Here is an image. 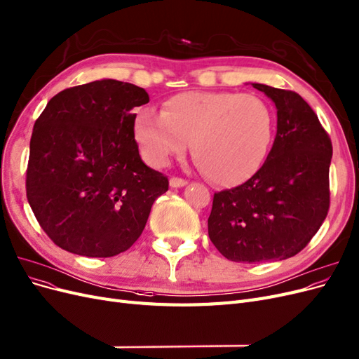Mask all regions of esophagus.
<instances>
[{"instance_id":"34e87169","label":"esophagus","mask_w":359,"mask_h":359,"mask_svg":"<svg viewBox=\"0 0 359 359\" xmlns=\"http://www.w3.org/2000/svg\"><path fill=\"white\" fill-rule=\"evenodd\" d=\"M169 185L172 189H178V187H184V185H187V180L184 178H178V177H172L169 180Z\"/></svg>"}]
</instances>
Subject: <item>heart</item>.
<instances>
[{
    "mask_svg": "<svg viewBox=\"0 0 359 359\" xmlns=\"http://www.w3.org/2000/svg\"><path fill=\"white\" fill-rule=\"evenodd\" d=\"M273 130V111L263 97L238 92H182L168 97L162 113L145 108L135 120L148 165L166 166L191 141L194 162L222 187H236L257 174Z\"/></svg>",
    "mask_w": 359,
    "mask_h": 359,
    "instance_id": "heart-1",
    "label": "heart"
}]
</instances>
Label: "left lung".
<instances>
[{
  "label": "left lung",
  "instance_id": "1",
  "mask_svg": "<svg viewBox=\"0 0 359 359\" xmlns=\"http://www.w3.org/2000/svg\"><path fill=\"white\" fill-rule=\"evenodd\" d=\"M278 109L263 166L246 182L214 194L209 239L227 259H285L311 242L330 209L332 145L315 111L292 90L252 83Z\"/></svg>",
  "mask_w": 359,
  "mask_h": 359
}]
</instances>
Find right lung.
I'll list each match as a JSON object with an SVG mask.
<instances>
[{"mask_svg": "<svg viewBox=\"0 0 359 359\" xmlns=\"http://www.w3.org/2000/svg\"><path fill=\"white\" fill-rule=\"evenodd\" d=\"M150 101L138 86L97 80L55 95L36 118L27 197L59 248L114 257L137 242L151 206L169 189L135 141V107Z\"/></svg>", "mask_w": 359, "mask_h": 359, "instance_id": "add662e5", "label": "right lung"}]
</instances>
